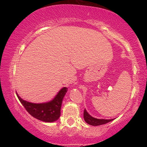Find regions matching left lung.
Returning a JSON list of instances; mask_svg holds the SVG:
<instances>
[{
    "label": "left lung",
    "mask_w": 147,
    "mask_h": 147,
    "mask_svg": "<svg viewBox=\"0 0 147 147\" xmlns=\"http://www.w3.org/2000/svg\"><path fill=\"white\" fill-rule=\"evenodd\" d=\"M84 118L87 123L92 126L102 125V124H106L113 120V119H98L94 118L87 112L86 109H84Z\"/></svg>",
    "instance_id": "1"
}]
</instances>
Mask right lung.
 Returning <instances> with one entry per match:
<instances>
[{"label":"right lung","mask_w":147,"mask_h":147,"mask_svg":"<svg viewBox=\"0 0 147 147\" xmlns=\"http://www.w3.org/2000/svg\"><path fill=\"white\" fill-rule=\"evenodd\" d=\"M67 88H63L53 100L47 103L34 104L24 100L17 94L19 100L23 104L26 110L38 120L47 123H51L59 119L60 116V110L63 98Z\"/></svg>","instance_id":"add662e5"}]
</instances>
